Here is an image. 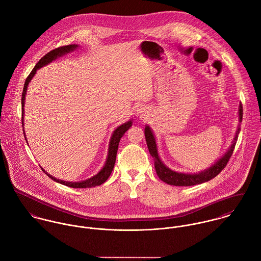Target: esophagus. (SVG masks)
Masks as SVG:
<instances>
[{
	"mask_svg": "<svg viewBox=\"0 0 261 261\" xmlns=\"http://www.w3.org/2000/svg\"><path fill=\"white\" fill-rule=\"evenodd\" d=\"M139 113H142V112H139ZM142 116H143V114H141V117H142Z\"/></svg>",
	"mask_w": 261,
	"mask_h": 261,
	"instance_id": "34e87169",
	"label": "esophagus"
}]
</instances>
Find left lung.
<instances>
[{"instance_id": "1", "label": "left lung", "mask_w": 261, "mask_h": 261, "mask_svg": "<svg viewBox=\"0 0 261 261\" xmlns=\"http://www.w3.org/2000/svg\"><path fill=\"white\" fill-rule=\"evenodd\" d=\"M239 122L242 121V116H243V108L242 104L239 105ZM240 131V125L238 126V129L236 131V135L234 137V140L232 142V145L228 149V151L221 157L217 162H215L212 166H210L207 169L199 172V173H182V172H176L173 171L172 169L168 168L160 159L157 152L156 141L155 137L150 129L149 126H146L144 129V134H145V139L147 143L148 150L150 152V155L154 158V166L156 170L158 177L164 181L167 185L170 186H176V187H189V186H195V185H200L203 182L208 181L210 179L214 178L217 176L227 165L230 157L232 156L233 150L235 148V144L237 141V137Z\"/></svg>"}]
</instances>
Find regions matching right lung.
<instances>
[{
	"mask_svg": "<svg viewBox=\"0 0 261 261\" xmlns=\"http://www.w3.org/2000/svg\"><path fill=\"white\" fill-rule=\"evenodd\" d=\"M79 45L76 44H70V45H65V46H61V47H58V48H55L51 51L45 54L38 62L37 64L34 66V68L32 69V71L30 72V74L27 76L26 81H25V84H24V88H23V93H22V100H21V103H22V126L24 125L23 123V116H24V104H25V97H26V91H27V88H28V85L29 83L31 82V80L33 79V76L35 75L37 69H39L40 67L50 63L53 60H55L57 57H60L66 53H70V51H73L77 48ZM132 126V120L120 125L119 127L116 128V130L113 132V135L111 137V140H110V143H109V151H108V157L106 159V163H105L103 168L96 174L94 175L93 177L89 178V179H86V180H82V181H75V182H72V181H65V180H61V179H57L55 177H53V175H50L49 173H47L42 167V170L51 178L54 181L56 182H59L61 185H64L66 187H69V188H74V189H86V188H94V187H97V186H100L102 184H104L105 181L109 178L113 168H114V165H115V161H116V155H117V151H118V146H119V142H120V139L122 138V136L125 134V132ZM24 136H25V133H24ZM26 139V138H25ZM27 141V139H26Z\"/></svg>",
	"mask_w": 261,
	"mask_h": 261,
	"instance_id": "add662e5",
	"label": "right lung"
}]
</instances>
